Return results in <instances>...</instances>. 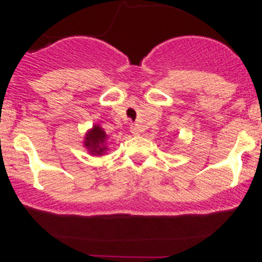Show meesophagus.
<instances>
[{"label":"esophagus","instance_id":"1","mask_svg":"<svg viewBox=\"0 0 262 262\" xmlns=\"http://www.w3.org/2000/svg\"><path fill=\"white\" fill-rule=\"evenodd\" d=\"M130 132L134 134V136H139V133H141V130H139V128L137 125H132Z\"/></svg>","mask_w":262,"mask_h":262}]
</instances>
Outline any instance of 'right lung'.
I'll return each instance as SVG.
<instances>
[{"label": "right lung", "instance_id": "obj_1", "mask_svg": "<svg viewBox=\"0 0 262 262\" xmlns=\"http://www.w3.org/2000/svg\"><path fill=\"white\" fill-rule=\"evenodd\" d=\"M83 146L92 156H104L107 152V134L99 124H94L91 129L86 132L83 138Z\"/></svg>", "mask_w": 262, "mask_h": 262}]
</instances>
